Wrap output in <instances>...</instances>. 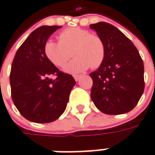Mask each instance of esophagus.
I'll return each mask as SVG.
<instances>
[{
	"mask_svg": "<svg viewBox=\"0 0 155 155\" xmlns=\"http://www.w3.org/2000/svg\"><path fill=\"white\" fill-rule=\"evenodd\" d=\"M74 80L78 81L79 80H80V78H81V75H74Z\"/></svg>",
	"mask_w": 155,
	"mask_h": 155,
	"instance_id": "obj_1",
	"label": "esophagus"
}]
</instances>
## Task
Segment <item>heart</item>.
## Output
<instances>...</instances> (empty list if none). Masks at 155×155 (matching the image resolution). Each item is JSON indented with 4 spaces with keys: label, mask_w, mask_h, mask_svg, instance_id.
I'll return each instance as SVG.
<instances>
[{
    "label": "heart",
    "mask_w": 155,
    "mask_h": 155,
    "mask_svg": "<svg viewBox=\"0 0 155 155\" xmlns=\"http://www.w3.org/2000/svg\"><path fill=\"white\" fill-rule=\"evenodd\" d=\"M75 57L65 68L69 74L86 71L90 66L96 68L104 62L105 46L103 40L81 28H69L61 32L59 41L49 39L45 43L44 53L51 64L64 67L71 57V51Z\"/></svg>",
    "instance_id": "1"
}]
</instances>
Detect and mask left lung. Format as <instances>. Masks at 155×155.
I'll return each instance as SVG.
<instances>
[{"mask_svg": "<svg viewBox=\"0 0 155 155\" xmlns=\"http://www.w3.org/2000/svg\"><path fill=\"white\" fill-rule=\"evenodd\" d=\"M105 46L104 62L89 74L91 99L102 112L119 115L131 111L144 92V64L139 51L123 32L104 22L90 24Z\"/></svg>", "mask_w": 155, "mask_h": 155, "instance_id": "1", "label": "left lung"}]
</instances>
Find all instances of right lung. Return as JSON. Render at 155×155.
I'll list each match as a JSON object with an SVG mask.
<instances>
[{
  "label": "right lung",
  "mask_w": 155,
  "mask_h": 155,
  "mask_svg": "<svg viewBox=\"0 0 155 155\" xmlns=\"http://www.w3.org/2000/svg\"><path fill=\"white\" fill-rule=\"evenodd\" d=\"M61 26H41L32 31L17 50L9 75L11 97L26 119L51 123L65 111L75 85L72 75L59 71L44 53L45 43ZM55 74L56 79L50 78Z\"/></svg>",
  "instance_id": "1"
}]
</instances>
